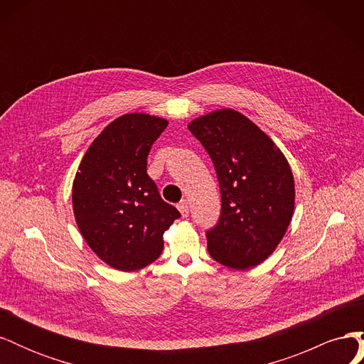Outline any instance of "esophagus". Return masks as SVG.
<instances>
[{"instance_id": "esophagus-1", "label": "esophagus", "mask_w": 364, "mask_h": 364, "mask_svg": "<svg viewBox=\"0 0 364 364\" xmlns=\"http://www.w3.org/2000/svg\"><path fill=\"white\" fill-rule=\"evenodd\" d=\"M178 209H179V213H181V215H182L183 218L188 217V213H190L188 202H186V200H181L179 205H178Z\"/></svg>"}]
</instances>
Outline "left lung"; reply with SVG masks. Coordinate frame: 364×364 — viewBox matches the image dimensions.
Here are the masks:
<instances>
[{
  "mask_svg": "<svg viewBox=\"0 0 364 364\" xmlns=\"http://www.w3.org/2000/svg\"><path fill=\"white\" fill-rule=\"evenodd\" d=\"M191 134L211 156L222 194V214L208 230L217 262L247 270L267 259L287 232L294 211V179L273 139L235 109L194 118Z\"/></svg>",
  "mask_w": 364,
  "mask_h": 364,
  "instance_id": "obj_1",
  "label": "left lung"
}]
</instances>
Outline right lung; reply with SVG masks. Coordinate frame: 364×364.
Returning a JSON list of instances; mask_svg holds the SVG:
<instances>
[{
  "label": "right lung",
  "instance_id": "obj_1",
  "mask_svg": "<svg viewBox=\"0 0 364 364\" xmlns=\"http://www.w3.org/2000/svg\"><path fill=\"white\" fill-rule=\"evenodd\" d=\"M165 118L130 112L109 123L87 147L73 182V211L86 245L107 266L135 272L155 261L164 232L181 214L147 174L149 151Z\"/></svg>",
  "mask_w": 364,
  "mask_h": 364
}]
</instances>
